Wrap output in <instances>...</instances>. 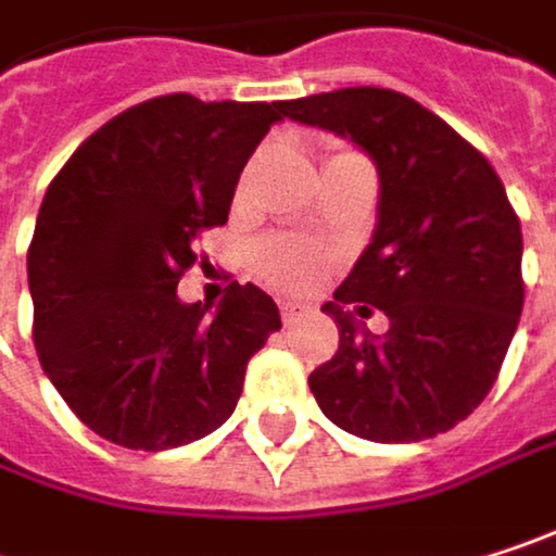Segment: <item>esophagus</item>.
<instances>
[{
    "mask_svg": "<svg viewBox=\"0 0 556 556\" xmlns=\"http://www.w3.org/2000/svg\"><path fill=\"white\" fill-rule=\"evenodd\" d=\"M279 312H282V321H286V325H295L302 315H308V312H312V305L295 302V299H282V302H279Z\"/></svg>",
    "mask_w": 556,
    "mask_h": 556,
    "instance_id": "1",
    "label": "esophagus"
}]
</instances>
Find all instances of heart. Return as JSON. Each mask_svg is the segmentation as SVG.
Wrapping results in <instances>:
<instances>
[{
    "label": "heart",
    "instance_id": "heart-1",
    "mask_svg": "<svg viewBox=\"0 0 556 556\" xmlns=\"http://www.w3.org/2000/svg\"><path fill=\"white\" fill-rule=\"evenodd\" d=\"M341 157V154H338ZM328 254L318 244L299 241V238H277L264 248V270L267 277L282 286L305 289L325 274Z\"/></svg>",
    "mask_w": 556,
    "mask_h": 556
}]
</instances>
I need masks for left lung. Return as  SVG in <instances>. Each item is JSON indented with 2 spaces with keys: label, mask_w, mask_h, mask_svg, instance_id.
I'll use <instances>...</instances> for the list:
<instances>
[{
  "label": "left lung",
  "mask_w": 556,
  "mask_h": 556,
  "mask_svg": "<svg viewBox=\"0 0 556 556\" xmlns=\"http://www.w3.org/2000/svg\"><path fill=\"white\" fill-rule=\"evenodd\" d=\"M282 115L351 141L380 173L374 238L321 305L341 331L338 354L308 377L321 412L377 444L454 428L496 383L525 302L521 225L502 179L392 89L318 92ZM370 304L390 318L387 336L359 321Z\"/></svg>",
  "instance_id": "1"
}]
</instances>
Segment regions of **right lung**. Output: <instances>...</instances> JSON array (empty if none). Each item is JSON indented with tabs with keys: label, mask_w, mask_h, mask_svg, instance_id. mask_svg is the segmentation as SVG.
Masks as SVG:
<instances>
[{
	"label": "right lung",
	"mask_w": 556,
	"mask_h": 556,
	"mask_svg": "<svg viewBox=\"0 0 556 556\" xmlns=\"http://www.w3.org/2000/svg\"><path fill=\"white\" fill-rule=\"evenodd\" d=\"M282 102H141L86 138L48 186L28 251L35 348L99 438L169 451L222 428L248 361L282 328L254 282L182 302L195 235L228 222L248 157Z\"/></svg>",
	"instance_id": "1"
}]
</instances>
